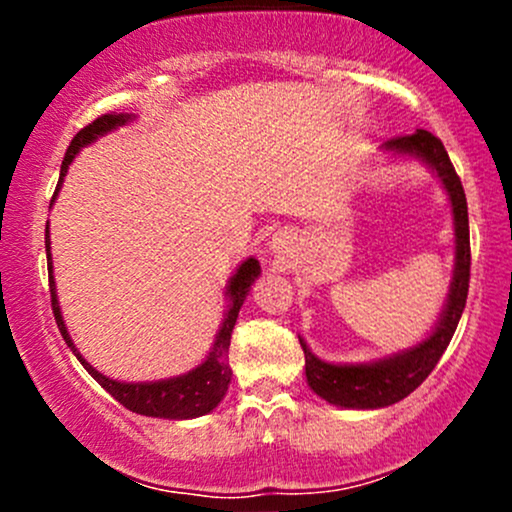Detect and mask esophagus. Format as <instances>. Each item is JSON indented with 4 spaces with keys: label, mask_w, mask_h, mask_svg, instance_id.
<instances>
[{
    "label": "esophagus",
    "mask_w": 512,
    "mask_h": 512,
    "mask_svg": "<svg viewBox=\"0 0 512 512\" xmlns=\"http://www.w3.org/2000/svg\"><path fill=\"white\" fill-rule=\"evenodd\" d=\"M272 252L276 257H291L293 252V236L291 233H276V236L272 238Z\"/></svg>",
    "instance_id": "esophagus-1"
}]
</instances>
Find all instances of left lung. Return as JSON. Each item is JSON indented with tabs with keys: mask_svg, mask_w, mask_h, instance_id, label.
<instances>
[{
	"mask_svg": "<svg viewBox=\"0 0 512 512\" xmlns=\"http://www.w3.org/2000/svg\"><path fill=\"white\" fill-rule=\"evenodd\" d=\"M383 149L397 156L419 158L443 182L452 204V226H455V272H452L448 301H445V308L433 332L428 334L424 342L409 346L399 354L378 358V361L370 363H327L320 361L308 349V344L298 337L305 354V378H308L310 390L325 402L344 409L390 407V404L411 395L416 387L424 383L431 370L436 368L443 351L448 349L469 291L472 252H469L467 197H464L462 182L457 178L455 168H452L443 142L433 137L431 132H426V129H416L414 134H404V137L385 142Z\"/></svg>",
	"mask_w": 512,
	"mask_h": 512,
	"instance_id": "8db88e82",
	"label": "left lung"
}]
</instances>
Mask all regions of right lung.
I'll return each mask as SVG.
<instances>
[{
    "label": "right lung",
    "instance_id": "1",
    "mask_svg": "<svg viewBox=\"0 0 512 512\" xmlns=\"http://www.w3.org/2000/svg\"><path fill=\"white\" fill-rule=\"evenodd\" d=\"M134 115L129 113H108L101 115L98 120H93L91 125H86L69 144L67 154H64L62 168H60V182H57V190L52 195V202H55L57 192H60L64 175H67L69 166H72L74 156L79 154L84 146L96 142L103 134L113 132V129L127 125ZM45 250H48V272H50V296H52V313H55V322L60 327L64 342H67L69 349L74 351V356L79 358L81 366H84L88 373H91L93 380H98V385L103 387L105 392H110L122 407L129 411H137V414L144 416H156V419H195V416L209 414L211 409L219 407V402L226 395L228 383H231V366H228V346H231V332L236 327L240 305H243L245 296H248L250 286L255 284V279L260 276V262L255 257H248L236 274L231 276L226 286L228 296V310L223 315V322L216 332L214 346H211L209 356L199 363L197 368H192L190 373L178 375V378L168 380H154V383H120V380L108 378V375L98 373L91 363L86 361L84 356L76 351V346L69 337L67 327H64L60 301H57V289H55V276H52V255H50V231H45Z\"/></svg>",
    "mask_w": 512,
    "mask_h": 512
}]
</instances>
